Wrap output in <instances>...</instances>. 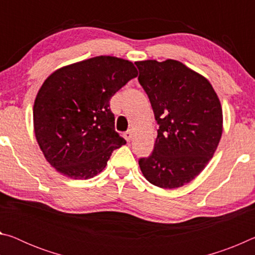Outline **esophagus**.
<instances>
[{
    "label": "esophagus",
    "mask_w": 255,
    "mask_h": 255,
    "mask_svg": "<svg viewBox=\"0 0 255 255\" xmlns=\"http://www.w3.org/2000/svg\"><path fill=\"white\" fill-rule=\"evenodd\" d=\"M124 137L127 141H130L133 137V132L131 130H127L126 132H124Z\"/></svg>",
    "instance_id": "obj_1"
}]
</instances>
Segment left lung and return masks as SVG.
I'll list each match as a JSON object with an SVG mask.
<instances>
[{
  "instance_id": "1",
  "label": "left lung",
  "mask_w": 255,
  "mask_h": 255,
  "mask_svg": "<svg viewBox=\"0 0 255 255\" xmlns=\"http://www.w3.org/2000/svg\"><path fill=\"white\" fill-rule=\"evenodd\" d=\"M135 64L158 125L153 153L138 161L140 170L156 187L180 188L205 169L217 149L221 102L206 77L178 60Z\"/></svg>"
}]
</instances>
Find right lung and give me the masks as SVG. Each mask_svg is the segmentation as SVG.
Listing matches in <instances>:
<instances>
[{"instance_id":"1","label":"right lung","mask_w":255,"mask_h":255,"mask_svg":"<svg viewBox=\"0 0 255 255\" xmlns=\"http://www.w3.org/2000/svg\"><path fill=\"white\" fill-rule=\"evenodd\" d=\"M129 60L97 56L47 77L33 105V128L47 161L76 180L100 173L126 140L115 130L109 101L137 76Z\"/></svg>"}]
</instances>
